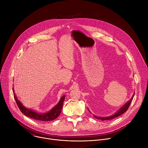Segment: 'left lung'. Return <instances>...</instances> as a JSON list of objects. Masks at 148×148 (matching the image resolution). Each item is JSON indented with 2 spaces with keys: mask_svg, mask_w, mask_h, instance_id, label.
Listing matches in <instances>:
<instances>
[{
  "mask_svg": "<svg viewBox=\"0 0 148 148\" xmlns=\"http://www.w3.org/2000/svg\"><path fill=\"white\" fill-rule=\"evenodd\" d=\"M134 96V95H133L132 98L127 103H126L125 105H124L123 106L120 110H119L118 112H116L113 115L110 116H108V117H98V116H95L94 115V117H95L98 119H101L102 121H109V120H112V119H114V118H115L121 115L122 114L125 113L126 111L128 110V108H129V107L130 106V105H131V102H132V101L133 99Z\"/></svg>",
  "mask_w": 148,
  "mask_h": 148,
  "instance_id": "1",
  "label": "left lung"
}]
</instances>
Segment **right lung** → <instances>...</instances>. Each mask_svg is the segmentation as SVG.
<instances>
[{
  "label": "right lung",
  "mask_w": 148,
  "mask_h": 148,
  "mask_svg": "<svg viewBox=\"0 0 148 148\" xmlns=\"http://www.w3.org/2000/svg\"><path fill=\"white\" fill-rule=\"evenodd\" d=\"M13 95L18 108L24 115L34 119L42 121H50L56 119L60 115L61 112L63 102H64L65 98V95H64L61 98L59 102L57 103L56 106L54 107L50 112L45 114H39L25 108L22 104V103H21L18 100H17L14 94H13Z\"/></svg>",
  "instance_id": "right-lung-1"
}]
</instances>
